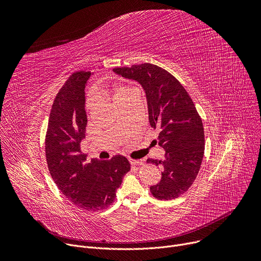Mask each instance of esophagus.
I'll use <instances>...</instances> for the list:
<instances>
[{
  "label": "esophagus",
  "mask_w": 261,
  "mask_h": 261,
  "mask_svg": "<svg viewBox=\"0 0 261 261\" xmlns=\"http://www.w3.org/2000/svg\"><path fill=\"white\" fill-rule=\"evenodd\" d=\"M130 164L132 166H142L144 162L142 160H130Z\"/></svg>",
  "instance_id": "esophagus-1"
}]
</instances>
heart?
Listing matches in <instances>:
<instances>
[{
  "instance_id": "1",
  "label": "heart",
  "mask_w": 261,
  "mask_h": 261,
  "mask_svg": "<svg viewBox=\"0 0 261 261\" xmlns=\"http://www.w3.org/2000/svg\"><path fill=\"white\" fill-rule=\"evenodd\" d=\"M101 92H109L110 94L112 95V97L114 99V101L119 105L121 101L125 100L128 96L132 93V90L126 86H122V85H114L112 86L111 88H103V89H99L98 93H101ZM94 103V98L93 97H90L88 99V102H87V108L88 109H91L92 106Z\"/></svg>"
}]
</instances>
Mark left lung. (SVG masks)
Segmentation results:
<instances>
[{
    "label": "left lung",
    "instance_id": "1",
    "mask_svg": "<svg viewBox=\"0 0 261 261\" xmlns=\"http://www.w3.org/2000/svg\"><path fill=\"white\" fill-rule=\"evenodd\" d=\"M113 72L145 90L150 126L160 129L159 145L166 151L163 161L147 160L163 166L162 180L150 191L159 200L175 199L193 185L203 160L204 128L195 103L180 81L158 65L135 64Z\"/></svg>",
    "mask_w": 261,
    "mask_h": 261
}]
</instances>
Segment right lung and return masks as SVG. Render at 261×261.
<instances>
[{
    "instance_id": "1",
    "label": "right lung",
    "mask_w": 261,
    "mask_h": 261,
    "mask_svg": "<svg viewBox=\"0 0 261 261\" xmlns=\"http://www.w3.org/2000/svg\"><path fill=\"white\" fill-rule=\"evenodd\" d=\"M91 72L73 73L55 98L45 135L47 167L55 184L78 207L101 211L111 205L130 163L122 155L87 160L80 149L86 138L85 88Z\"/></svg>"
}]
</instances>
